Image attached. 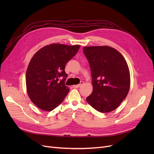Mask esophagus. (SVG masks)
I'll return each instance as SVG.
<instances>
[{
  "mask_svg": "<svg viewBox=\"0 0 154 154\" xmlns=\"http://www.w3.org/2000/svg\"><path fill=\"white\" fill-rule=\"evenodd\" d=\"M83 84H84V82L81 81V82H80V84H79V85H73V87H74V88H79L80 86H82L83 85Z\"/></svg>",
  "mask_w": 154,
  "mask_h": 154,
  "instance_id": "34e87169",
  "label": "esophagus"
}]
</instances>
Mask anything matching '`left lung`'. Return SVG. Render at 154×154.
<instances>
[{
  "instance_id": "obj_1",
  "label": "left lung",
  "mask_w": 154,
  "mask_h": 154,
  "mask_svg": "<svg viewBox=\"0 0 154 154\" xmlns=\"http://www.w3.org/2000/svg\"><path fill=\"white\" fill-rule=\"evenodd\" d=\"M89 62L93 91L86 100L102 113L117 109L127 97L131 85L130 71L123 55L109 46L84 47Z\"/></svg>"
}]
</instances>
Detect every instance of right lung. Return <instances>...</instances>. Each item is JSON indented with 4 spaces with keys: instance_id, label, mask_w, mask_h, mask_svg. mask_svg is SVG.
I'll list each match as a JSON object with an SVG mask.
<instances>
[{
    "instance_id": "1",
    "label": "right lung",
    "mask_w": 154,
    "mask_h": 154,
    "mask_svg": "<svg viewBox=\"0 0 154 154\" xmlns=\"http://www.w3.org/2000/svg\"><path fill=\"white\" fill-rule=\"evenodd\" d=\"M80 47L52 44L40 48L32 57L26 72L27 92L39 109L51 111L63 102L69 91L65 85L67 76L65 66Z\"/></svg>"
}]
</instances>
